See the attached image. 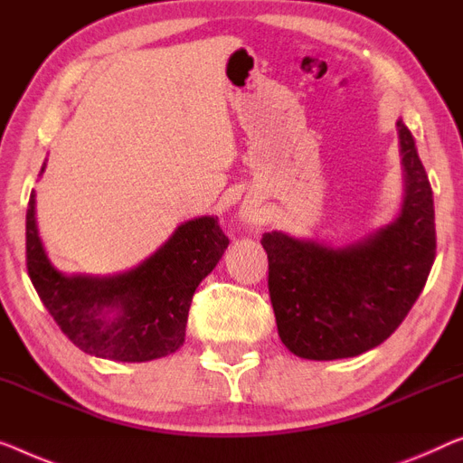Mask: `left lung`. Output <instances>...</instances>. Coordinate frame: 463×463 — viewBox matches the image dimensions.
<instances>
[{
  "instance_id": "obj_1",
  "label": "left lung",
  "mask_w": 463,
  "mask_h": 463,
  "mask_svg": "<svg viewBox=\"0 0 463 463\" xmlns=\"http://www.w3.org/2000/svg\"><path fill=\"white\" fill-rule=\"evenodd\" d=\"M397 133L405 197L395 222L345 247L261 237L279 336L295 355H360L389 339L422 293L437 255L432 189L403 120Z\"/></svg>"
}]
</instances>
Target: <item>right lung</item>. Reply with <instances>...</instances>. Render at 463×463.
Masks as SVG:
<instances>
[{
    "label": "right lung",
    "instance_id": "obj_1",
    "mask_svg": "<svg viewBox=\"0 0 463 463\" xmlns=\"http://www.w3.org/2000/svg\"><path fill=\"white\" fill-rule=\"evenodd\" d=\"M45 170V162L41 172ZM229 237L218 218L178 226L151 258L116 276H66L41 245L34 191L26 210V268L34 291L61 333L89 355L114 362H149L184 343L195 288L216 268Z\"/></svg>",
    "mask_w": 463,
    "mask_h": 463
}]
</instances>
